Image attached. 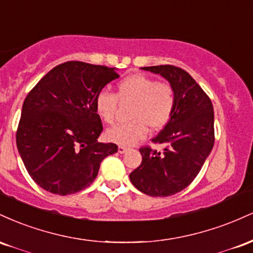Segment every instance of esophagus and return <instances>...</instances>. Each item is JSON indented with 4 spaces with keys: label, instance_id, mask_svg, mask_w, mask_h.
<instances>
[{
    "label": "esophagus",
    "instance_id": "1",
    "mask_svg": "<svg viewBox=\"0 0 253 253\" xmlns=\"http://www.w3.org/2000/svg\"><path fill=\"white\" fill-rule=\"evenodd\" d=\"M127 150H128V147L124 146V145H120V146H119V149H118L119 153H125V152H126Z\"/></svg>",
    "mask_w": 253,
    "mask_h": 253
}]
</instances>
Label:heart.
Masks as SVG:
<instances>
[{"instance_id": "obj_1", "label": "heart", "mask_w": 253, "mask_h": 253, "mask_svg": "<svg viewBox=\"0 0 253 253\" xmlns=\"http://www.w3.org/2000/svg\"><path fill=\"white\" fill-rule=\"evenodd\" d=\"M133 102L128 123L115 125L106 135L113 143L129 146L147 134L149 126L153 129L163 128L169 123L176 106L175 90L169 83L158 82L143 74L124 78L118 84L117 95L101 90L95 97V110L101 120L112 124L115 119L118 101Z\"/></svg>"}]
</instances>
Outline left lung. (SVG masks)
I'll list each match as a JSON object with an SVG mask.
<instances>
[{
  "instance_id": "1",
  "label": "left lung",
  "mask_w": 253,
  "mask_h": 253,
  "mask_svg": "<svg viewBox=\"0 0 253 253\" xmlns=\"http://www.w3.org/2000/svg\"><path fill=\"white\" fill-rule=\"evenodd\" d=\"M164 77L175 90L176 106L169 123L152 139L163 144V152L141 147V164L129 179L150 196H171L187 188L214 145V112L211 98L181 68L158 65L141 68Z\"/></svg>"
}]
</instances>
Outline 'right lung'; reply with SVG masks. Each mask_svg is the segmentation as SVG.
Returning <instances> with one entry per match:
<instances>
[{
    "label": "right lung",
    "mask_w": 253,
    "mask_h": 253,
    "mask_svg": "<svg viewBox=\"0 0 253 253\" xmlns=\"http://www.w3.org/2000/svg\"><path fill=\"white\" fill-rule=\"evenodd\" d=\"M117 69L66 62L43 76L26 97L16 145L30 176L57 195L85 189L96 178L101 162L118 152L113 143H98L101 119L95 97Z\"/></svg>",
    "instance_id": "right-lung-1"
}]
</instances>
